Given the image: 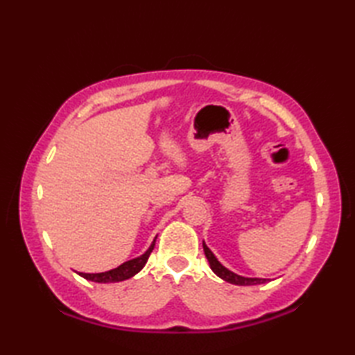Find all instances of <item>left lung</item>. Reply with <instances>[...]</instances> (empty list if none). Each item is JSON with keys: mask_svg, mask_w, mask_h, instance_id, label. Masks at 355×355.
<instances>
[{"mask_svg": "<svg viewBox=\"0 0 355 355\" xmlns=\"http://www.w3.org/2000/svg\"><path fill=\"white\" fill-rule=\"evenodd\" d=\"M202 248H205V254L210 263V268L214 270V273L224 279L225 282L229 284H235V285H258V284H266L267 279H259V277H243L233 271L227 270L224 266H221V262L215 258V254L209 250V247L202 243Z\"/></svg>", "mask_w": 355, "mask_h": 355, "instance_id": "8db88e82", "label": "left lung"}]
</instances>
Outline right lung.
Returning a JSON list of instances; mask_svg holds the SVG:
<instances>
[{"instance_id": "add662e5", "label": "right lung", "mask_w": 355, "mask_h": 355, "mask_svg": "<svg viewBox=\"0 0 355 355\" xmlns=\"http://www.w3.org/2000/svg\"><path fill=\"white\" fill-rule=\"evenodd\" d=\"M155 239H157V236H155ZM155 239L153 241V244H150V247L141 256H139V258H135V259L123 262L122 266H119L117 268H112L110 271H103V273H79V276L85 277L87 281H93V282H99V284L126 281V279H130L134 275H137L139 271L145 267L150 252L154 250Z\"/></svg>"}]
</instances>
